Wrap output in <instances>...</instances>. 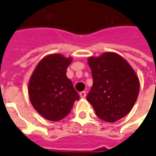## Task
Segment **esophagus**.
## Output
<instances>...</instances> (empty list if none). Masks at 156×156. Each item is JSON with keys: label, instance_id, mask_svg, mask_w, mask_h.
Returning <instances> with one entry per match:
<instances>
[{"label": "esophagus", "instance_id": "34e87169", "mask_svg": "<svg viewBox=\"0 0 156 156\" xmlns=\"http://www.w3.org/2000/svg\"><path fill=\"white\" fill-rule=\"evenodd\" d=\"M79 95H80V97L83 98H84L85 97H86V95H87V94H86V92L85 91H83V92H80V94H79Z\"/></svg>", "mask_w": 156, "mask_h": 156}]
</instances>
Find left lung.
I'll list each match as a JSON object with an SVG mask.
<instances>
[{
    "label": "left lung",
    "mask_w": 156,
    "mask_h": 156,
    "mask_svg": "<svg viewBox=\"0 0 156 156\" xmlns=\"http://www.w3.org/2000/svg\"><path fill=\"white\" fill-rule=\"evenodd\" d=\"M94 79L87 96L99 119L109 123L124 118L133 108L140 81L130 65L115 52H105L88 60Z\"/></svg>",
    "instance_id": "1"
}]
</instances>
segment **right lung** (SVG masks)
I'll use <instances>...</instances> for the list:
<instances>
[{"label":"right lung","instance_id":"add662e5","mask_svg":"<svg viewBox=\"0 0 156 156\" xmlns=\"http://www.w3.org/2000/svg\"><path fill=\"white\" fill-rule=\"evenodd\" d=\"M73 61L61 54L46 56L39 62L28 83L30 101L46 119L59 121L70 113L79 95L68 78L67 68Z\"/></svg>","mask_w":156,"mask_h":156}]
</instances>
